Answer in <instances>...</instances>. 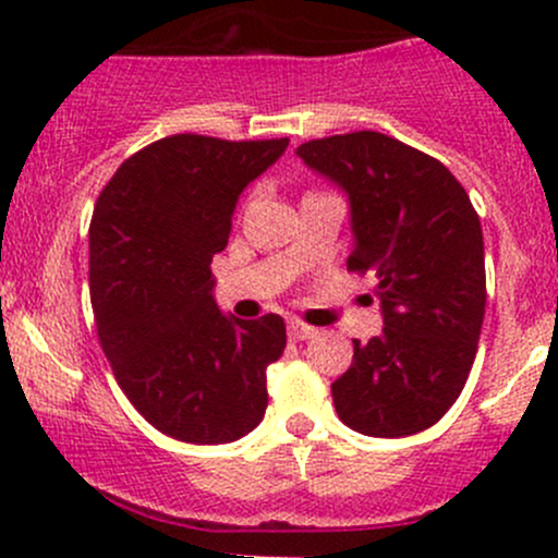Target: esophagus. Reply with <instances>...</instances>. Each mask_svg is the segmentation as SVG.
<instances>
[{
  "label": "esophagus",
  "mask_w": 558,
  "mask_h": 558,
  "mask_svg": "<svg viewBox=\"0 0 558 558\" xmlns=\"http://www.w3.org/2000/svg\"><path fill=\"white\" fill-rule=\"evenodd\" d=\"M318 335V329H313V326L302 324V320H289V337L291 340H311V337Z\"/></svg>",
  "instance_id": "34e87169"
}]
</instances>
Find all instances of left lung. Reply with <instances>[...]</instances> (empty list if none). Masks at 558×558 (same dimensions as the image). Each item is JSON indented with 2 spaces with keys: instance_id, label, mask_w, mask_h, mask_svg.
I'll list each match as a JSON object with an SVG mask.
<instances>
[{
  "instance_id": "obj_1",
  "label": "left lung",
  "mask_w": 558,
  "mask_h": 558,
  "mask_svg": "<svg viewBox=\"0 0 558 558\" xmlns=\"http://www.w3.org/2000/svg\"><path fill=\"white\" fill-rule=\"evenodd\" d=\"M296 156L348 194V269L375 272L384 311V331L353 342L331 384L337 415L369 437L429 429L459 399L481 340V218L446 165L380 132L311 140Z\"/></svg>"
}]
</instances>
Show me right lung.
<instances>
[{"label": "right lung", "instance_id": "add662e5", "mask_svg": "<svg viewBox=\"0 0 558 558\" xmlns=\"http://www.w3.org/2000/svg\"><path fill=\"white\" fill-rule=\"evenodd\" d=\"M286 148V137L172 134L129 156L94 207L99 342L129 402L174 440L232 442L264 418L286 324L275 313L240 320L218 311L210 262L229 243L245 185Z\"/></svg>", "mask_w": 558, "mask_h": 558}]
</instances>
